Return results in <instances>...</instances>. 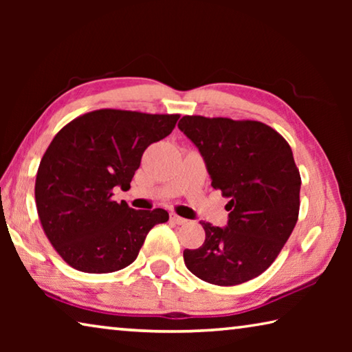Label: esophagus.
<instances>
[{
    "instance_id": "obj_1",
    "label": "esophagus",
    "mask_w": 352,
    "mask_h": 352,
    "mask_svg": "<svg viewBox=\"0 0 352 352\" xmlns=\"http://www.w3.org/2000/svg\"><path fill=\"white\" fill-rule=\"evenodd\" d=\"M170 220H172V222H174V223H177V225H184V223L188 222L186 219H183V217H180V216H177L175 212H170Z\"/></svg>"
}]
</instances>
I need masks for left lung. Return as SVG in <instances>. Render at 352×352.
<instances>
[{"label":"left lung","mask_w":352,"mask_h":352,"mask_svg":"<svg viewBox=\"0 0 352 352\" xmlns=\"http://www.w3.org/2000/svg\"><path fill=\"white\" fill-rule=\"evenodd\" d=\"M178 129L197 146L212 188L230 199L228 225L200 222L205 242L184 250V264L210 284L247 283L269 269L296 225L301 177L289 142L248 119L183 116Z\"/></svg>","instance_id":"left-lung-1"}]
</instances>
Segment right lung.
<instances>
[{
  "label": "right lung",
  "instance_id": "right-lung-1",
  "mask_svg": "<svg viewBox=\"0 0 352 352\" xmlns=\"http://www.w3.org/2000/svg\"><path fill=\"white\" fill-rule=\"evenodd\" d=\"M180 115L100 109L68 122L41 158L35 205L51 245L73 269L111 273L132 264L168 211H136L113 200L129 189L146 148L168 136Z\"/></svg>",
  "mask_w": 352,
  "mask_h": 352
}]
</instances>
